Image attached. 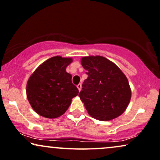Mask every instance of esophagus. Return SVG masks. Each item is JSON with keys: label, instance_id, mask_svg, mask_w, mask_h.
<instances>
[{"label": "esophagus", "instance_id": "esophagus-1", "mask_svg": "<svg viewBox=\"0 0 160 160\" xmlns=\"http://www.w3.org/2000/svg\"><path fill=\"white\" fill-rule=\"evenodd\" d=\"M77 88H78V91H81V90H82V85H81V84H78V85H77Z\"/></svg>", "mask_w": 160, "mask_h": 160}]
</instances>
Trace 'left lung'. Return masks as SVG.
<instances>
[{
  "instance_id": "1",
  "label": "left lung",
  "mask_w": 160,
  "mask_h": 160,
  "mask_svg": "<svg viewBox=\"0 0 160 160\" xmlns=\"http://www.w3.org/2000/svg\"><path fill=\"white\" fill-rule=\"evenodd\" d=\"M81 63L87 70L88 78L78 96L90 116L109 121L122 114L130 102L132 91L121 69L101 56L84 57Z\"/></svg>"
}]
</instances>
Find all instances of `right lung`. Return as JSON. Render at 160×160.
<instances>
[{
    "label": "right lung",
    "mask_w": 160,
    "mask_h": 160,
    "mask_svg": "<svg viewBox=\"0 0 160 160\" xmlns=\"http://www.w3.org/2000/svg\"><path fill=\"white\" fill-rule=\"evenodd\" d=\"M72 59L56 56L41 63L28 78L26 94L32 109L45 118L55 119L65 113L78 90L66 69Z\"/></svg>",
    "instance_id": "1"
}]
</instances>
